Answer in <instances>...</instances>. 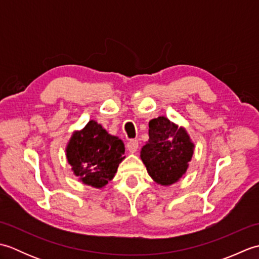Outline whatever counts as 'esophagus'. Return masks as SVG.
I'll list each match as a JSON object with an SVG mask.
<instances>
[{
	"instance_id": "obj_1",
	"label": "esophagus",
	"mask_w": 259,
	"mask_h": 259,
	"mask_svg": "<svg viewBox=\"0 0 259 259\" xmlns=\"http://www.w3.org/2000/svg\"><path fill=\"white\" fill-rule=\"evenodd\" d=\"M139 148V142L138 140H130L128 141V144H126V149H128L130 152H136L137 150H138Z\"/></svg>"
}]
</instances>
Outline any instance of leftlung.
I'll return each mask as SVG.
<instances>
[{"mask_svg":"<svg viewBox=\"0 0 259 259\" xmlns=\"http://www.w3.org/2000/svg\"><path fill=\"white\" fill-rule=\"evenodd\" d=\"M194 153V144L184 128L166 117L149 122V140L142 147L141 159L157 184L169 186L183 177Z\"/></svg>","mask_w":259,"mask_h":259,"instance_id":"8db88e82","label":"left lung"}]
</instances>
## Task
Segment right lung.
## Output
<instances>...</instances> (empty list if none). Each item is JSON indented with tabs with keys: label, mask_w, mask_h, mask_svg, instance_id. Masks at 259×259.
Returning a JSON list of instances; mask_svg holds the SVG:
<instances>
[{
	"label": "right lung",
	"mask_w": 259,
	"mask_h": 259,
	"mask_svg": "<svg viewBox=\"0 0 259 259\" xmlns=\"http://www.w3.org/2000/svg\"><path fill=\"white\" fill-rule=\"evenodd\" d=\"M123 155L122 140L110 136L93 120L73 134L67 147V158L74 175L96 188H102L114 177Z\"/></svg>",
	"instance_id": "add662e5"
}]
</instances>
